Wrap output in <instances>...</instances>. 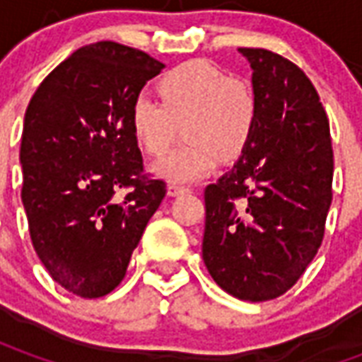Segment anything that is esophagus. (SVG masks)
I'll return each instance as SVG.
<instances>
[{
	"label": "esophagus",
	"instance_id": "34e87169",
	"mask_svg": "<svg viewBox=\"0 0 362 362\" xmlns=\"http://www.w3.org/2000/svg\"><path fill=\"white\" fill-rule=\"evenodd\" d=\"M186 192H189V188L180 186V184H168V186H166V194H168V196H180V194H186Z\"/></svg>",
	"mask_w": 362,
	"mask_h": 362
}]
</instances>
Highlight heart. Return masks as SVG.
I'll return each mask as SVG.
<instances>
[{"instance_id":"b5f03b06","label":"heart","mask_w":362,"mask_h":362,"mask_svg":"<svg viewBox=\"0 0 362 362\" xmlns=\"http://www.w3.org/2000/svg\"><path fill=\"white\" fill-rule=\"evenodd\" d=\"M163 104L137 95L129 104V127L135 141L149 155H160L174 137V124L186 122V145L176 147L151 173L174 184L209 174L223 158L243 153L258 118L256 95L248 83L228 79L219 67L202 59L186 62L158 81Z\"/></svg>"}]
</instances>
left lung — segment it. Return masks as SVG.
<instances>
[{
  "mask_svg": "<svg viewBox=\"0 0 362 362\" xmlns=\"http://www.w3.org/2000/svg\"><path fill=\"white\" fill-rule=\"evenodd\" d=\"M240 54L258 118L236 165L205 188L202 256L223 291L264 303L287 293L318 252L334 151L326 110L303 69L264 48Z\"/></svg>",
  "mask_w": 362,
  "mask_h": 362,
  "instance_id": "8db88e82",
  "label": "left lung"
}]
</instances>
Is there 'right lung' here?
Masks as SVG:
<instances>
[{"mask_svg": "<svg viewBox=\"0 0 362 362\" xmlns=\"http://www.w3.org/2000/svg\"><path fill=\"white\" fill-rule=\"evenodd\" d=\"M163 69L103 40L62 62L28 103L19 158L30 240L52 279L83 298L118 287L166 194L141 174L129 127V104ZM119 187L130 188L124 200Z\"/></svg>", "mask_w": 362, "mask_h": 362, "instance_id": "add662e5", "label": "right lung"}]
</instances>
